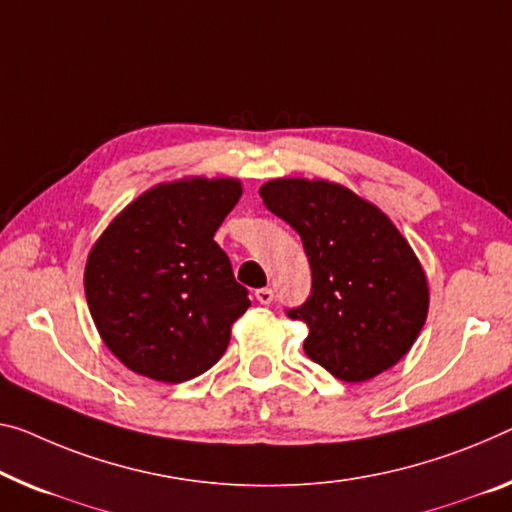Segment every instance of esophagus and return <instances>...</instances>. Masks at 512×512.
I'll return each mask as SVG.
<instances>
[{"instance_id":"obj_1","label":"esophagus","mask_w":512,"mask_h":512,"mask_svg":"<svg viewBox=\"0 0 512 512\" xmlns=\"http://www.w3.org/2000/svg\"><path fill=\"white\" fill-rule=\"evenodd\" d=\"M254 295L261 304H272V300H274V290L272 288H258Z\"/></svg>"}]
</instances>
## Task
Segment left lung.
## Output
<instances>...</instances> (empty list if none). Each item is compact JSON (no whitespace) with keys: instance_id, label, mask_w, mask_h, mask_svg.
Masks as SVG:
<instances>
[{"instance_id":"obj_1","label":"left lung","mask_w":512,"mask_h":512,"mask_svg":"<svg viewBox=\"0 0 512 512\" xmlns=\"http://www.w3.org/2000/svg\"><path fill=\"white\" fill-rule=\"evenodd\" d=\"M261 196L309 256L311 295L286 311L309 329L306 355L343 382L403 359L428 316V283L389 217L325 180H270Z\"/></svg>"}]
</instances>
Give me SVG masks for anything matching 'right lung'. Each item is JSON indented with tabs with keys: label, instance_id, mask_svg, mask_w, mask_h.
Returning <instances> with one entry per match:
<instances>
[{
	"label": "right lung",
	"instance_id": "1",
	"mask_svg": "<svg viewBox=\"0 0 512 512\" xmlns=\"http://www.w3.org/2000/svg\"><path fill=\"white\" fill-rule=\"evenodd\" d=\"M242 194L238 180L157 185L100 235L84 293L102 341L130 371L185 382L224 355L249 290L215 231Z\"/></svg>",
	"mask_w": 512,
	"mask_h": 512
}]
</instances>
